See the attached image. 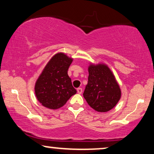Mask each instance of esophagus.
Masks as SVG:
<instances>
[{"label": "esophagus", "instance_id": "1", "mask_svg": "<svg viewBox=\"0 0 154 154\" xmlns=\"http://www.w3.org/2000/svg\"><path fill=\"white\" fill-rule=\"evenodd\" d=\"M82 92H83V89H82L81 88H77V92L79 94H81Z\"/></svg>", "mask_w": 154, "mask_h": 154}]
</instances>
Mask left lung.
<instances>
[{
  "mask_svg": "<svg viewBox=\"0 0 154 154\" xmlns=\"http://www.w3.org/2000/svg\"><path fill=\"white\" fill-rule=\"evenodd\" d=\"M88 82L83 97L90 107L98 112H106L119 102L121 90L112 71L104 64H90Z\"/></svg>",
  "mask_w": 154,
  "mask_h": 154,
  "instance_id": "1",
  "label": "left lung"
}]
</instances>
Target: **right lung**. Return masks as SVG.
<instances>
[{
  "mask_svg": "<svg viewBox=\"0 0 154 154\" xmlns=\"http://www.w3.org/2000/svg\"><path fill=\"white\" fill-rule=\"evenodd\" d=\"M72 62L73 59L66 54L58 52L46 64L34 88L35 97L43 106L57 109L76 93L68 75L69 67Z\"/></svg>",
  "mask_w": 154,
  "mask_h": 154,
  "instance_id": "1",
  "label": "right lung"
}]
</instances>
